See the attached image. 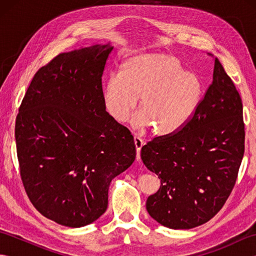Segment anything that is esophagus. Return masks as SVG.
Wrapping results in <instances>:
<instances>
[{"label":"esophagus","mask_w":256,"mask_h":256,"mask_svg":"<svg viewBox=\"0 0 256 256\" xmlns=\"http://www.w3.org/2000/svg\"><path fill=\"white\" fill-rule=\"evenodd\" d=\"M134 145L136 148V160H138L140 158V148L144 145V140L138 136H134Z\"/></svg>","instance_id":"obj_1"}]
</instances>
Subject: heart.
<instances>
[{
  "label": "heart",
  "mask_w": 256,
  "mask_h": 256,
  "mask_svg": "<svg viewBox=\"0 0 256 256\" xmlns=\"http://www.w3.org/2000/svg\"><path fill=\"white\" fill-rule=\"evenodd\" d=\"M140 96L136 128H153L160 136L177 132L197 110L201 82L182 70L176 58L162 52H143L128 57L102 86L106 112L118 122L128 121Z\"/></svg>",
  "instance_id": "obj_1"
}]
</instances>
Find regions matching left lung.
<instances>
[{"instance_id":"8db88e82","label":"left lung","mask_w":256,"mask_h":256,"mask_svg":"<svg viewBox=\"0 0 256 256\" xmlns=\"http://www.w3.org/2000/svg\"><path fill=\"white\" fill-rule=\"evenodd\" d=\"M212 56L211 54H209ZM241 96L214 58V80L177 133L155 138L140 150L160 179L146 201L150 216L170 229H192L218 214L229 197L244 154Z\"/></svg>"}]
</instances>
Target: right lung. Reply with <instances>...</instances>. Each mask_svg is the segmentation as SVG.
Masks as SVG:
<instances>
[{
    "mask_svg": "<svg viewBox=\"0 0 256 256\" xmlns=\"http://www.w3.org/2000/svg\"><path fill=\"white\" fill-rule=\"evenodd\" d=\"M110 44L59 54L35 74L15 140L32 206L56 224H90L108 208V186L136 156L131 132L106 111L102 74Z\"/></svg>",
    "mask_w": 256,
    "mask_h": 256,
    "instance_id": "1",
    "label": "right lung"
}]
</instances>
